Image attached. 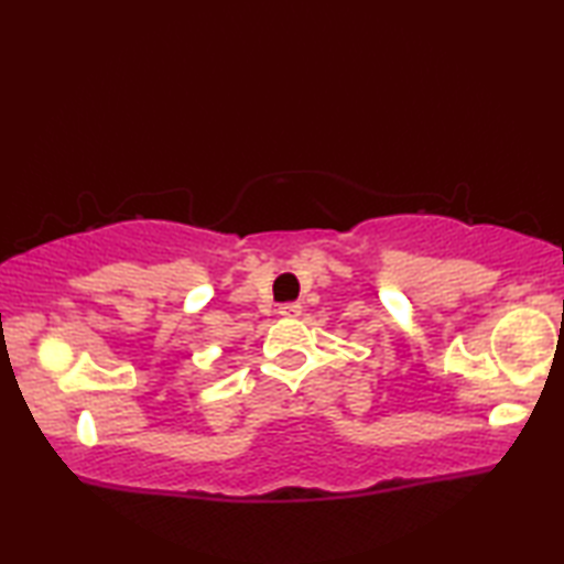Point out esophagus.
<instances>
[{"label":"esophagus","instance_id":"34e87169","mask_svg":"<svg viewBox=\"0 0 564 564\" xmlns=\"http://www.w3.org/2000/svg\"><path fill=\"white\" fill-rule=\"evenodd\" d=\"M279 313L285 318H299L303 311H301V303H285V305H281Z\"/></svg>","mask_w":564,"mask_h":564}]
</instances>
